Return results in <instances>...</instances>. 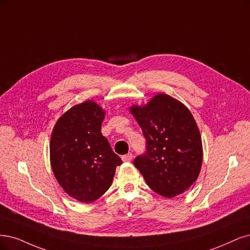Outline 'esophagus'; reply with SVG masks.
Returning a JSON list of instances; mask_svg holds the SVG:
<instances>
[{"mask_svg": "<svg viewBox=\"0 0 250 250\" xmlns=\"http://www.w3.org/2000/svg\"><path fill=\"white\" fill-rule=\"evenodd\" d=\"M122 160H123L124 162H126V163L131 162V161L133 160V154H132L131 152H128L127 154H125V155L122 156Z\"/></svg>", "mask_w": 250, "mask_h": 250, "instance_id": "1", "label": "esophagus"}]
</instances>
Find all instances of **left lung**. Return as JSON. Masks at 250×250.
Here are the masks:
<instances>
[{"mask_svg":"<svg viewBox=\"0 0 250 250\" xmlns=\"http://www.w3.org/2000/svg\"><path fill=\"white\" fill-rule=\"evenodd\" d=\"M128 110L146 139L147 150L135 159V167L156 193L181 195L198 179L203 162L202 138L190 111L164 92Z\"/></svg>","mask_w":250,"mask_h":250,"instance_id":"left-lung-1","label":"left lung"}]
</instances>
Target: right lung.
<instances>
[{
    "label": "right lung",
    "mask_w": 250,
    "mask_h": 250,
    "mask_svg": "<svg viewBox=\"0 0 250 250\" xmlns=\"http://www.w3.org/2000/svg\"><path fill=\"white\" fill-rule=\"evenodd\" d=\"M105 110L95 101L74 105L59 119L50 138V166L64 192L82 203L98 200L123 162L101 133Z\"/></svg>",
    "instance_id": "obj_1"
}]
</instances>
